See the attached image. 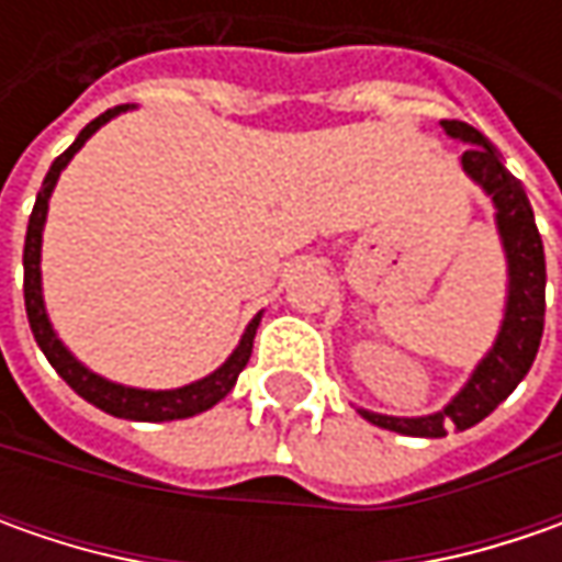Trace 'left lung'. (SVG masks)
<instances>
[{
  "label": "left lung",
  "mask_w": 562,
  "mask_h": 562,
  "mask_svg": "<svg viewBox=\"0 0 562 562\" xmlns=\"http://www.w3.org/2000/svg\"><path fill=\"white\" fill-rule=\"evenodd\" d=\"M443 131L457 140L469 143V149L463 153V168L485 187L497 205V227H501L509 262V300L504 328L497 335L494 350L482 359L475 375L469 378L460 397L447 409L435 416H422V419H394V416H375L362 409V416L378 428L413 435V438H443L447 428L465 431L475 422L491 416L526 378L541 347V335H544L548 271H544V244L535 225L529 196L522 184L509 175L507 165L501 162L494 143L487 140L482 131L453 119L443 121Z\"/></svg>",
  "instance_id": "8db88e82"
}]
</instances>
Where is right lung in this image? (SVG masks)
I'll return each instance as SVG.
<instances>
[{"label":"right lung","mask_w":562,"mask_h":562,"mask_svg":"<svg viewBox=\"0 0 562 562\" xmlns=\"http://www.w3.org/2000/svg\"><path fill=\"white\" fill-rule=\"evenodd\" d=\"M119 112H124V105H115L109 112H102L99 119H93L80 134L77 140L58 156L43 181V190L36 193V203H33L31 222H27V237H24V306H27V322H31V331L40 344V350L46 353V359L53 362V369L58 375L68 381V387L80 394L87 403L99 406L102 413H112L119 419H134V422H171V419H187V416H196L209 406H215L218 400L231 394L237 375L244 372V366L249 362V353H252V337H256V328H259V315L249 322L247 335L240 340V347L231 353L225 366L218 372H212L203 381L196 384H187V387H178V391H137V387H121V384H112L105 378L87 372L80 362H77L65 347L61 340L55 337L53 325L46 318V310H43V293H40V240H43V222H46V209H49V193H53L55 181L61 175V168L71 162L77 149L83 143L90 140V134H97L99 127L109 119H115Z\"/></svg>","instance_id":"1"}]
</instances>
